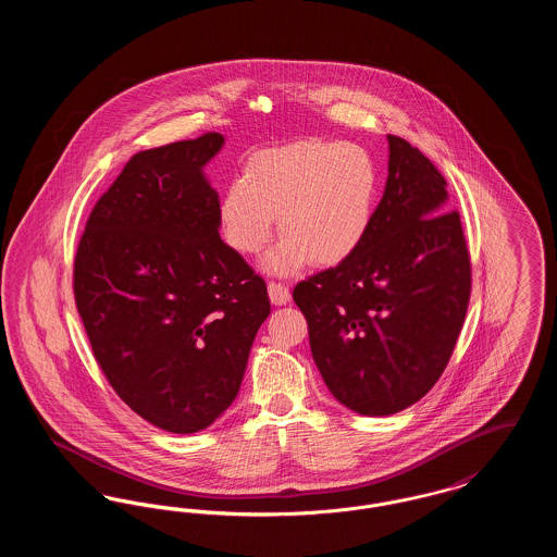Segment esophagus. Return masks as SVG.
<instances>
[{"mask_svg": "<svg viewBox=\"0 0 557 557\" xmlns=\"http://www.w3.org/2000/svg\"><path fill=\"white\" fill-rule=\"evenodd\" d=\"M267 290H269V298L273 305H286L290 300V290L282 282H269Z\"/></svg>", "mask_w": 557, "mask_h": 557, "instance_id": "1", "label": "esophagus"}]
</instances>
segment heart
Masks as SVG:
<instances>
[{
  "label": "heart",
  "mask_w": 557,
  "mask_h": 557,
  "mask_svg": "<svg viewBox=\"0 0 557 557\" xmlns=\"http://www.w3.org/2000/svg\"><path fill=\"white\" fill-rule=\"evenodd\" d=\"M377 196V169L357 144L294 141L252 154L244 180L225 187L219 219L227 244L257 255L273 236L282 242L267 255L273 271H292L311 257L319 265L341 263L370 232Z\"/></svg>",
  "instance_id": "b5f03b06"
}]
</instances>
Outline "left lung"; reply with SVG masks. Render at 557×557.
<instances>
[{
	"mask_svg": "<svg viewBox=\"0 0 557 557\" xmlns=\"http://www.w3.org/2000/svg\"><path fill=\"white\" fill-rule=\"evenodd\" d=\"M388 180L361 246L298 282L294 302L330 393L361 416H391L438 382L457 345L472 263L447 182L388 135Z\"/></svg>",
	"mask_w": 557,
	"mask_h": 557,
	"instance_id": "left-lung-1",
	"label": "left lung"
}]
</instances>
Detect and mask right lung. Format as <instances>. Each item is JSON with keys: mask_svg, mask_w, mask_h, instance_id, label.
Returning <instances> with one entry per match:
<instances>
[{"mask_svg": "<svg viewBox=\"0 0 557 557\" xmlns=\"http://www.w3.org/2000/svg\"><path fill=\"white\" fill-rule=\"evenodd\" d=\"M221 146L209 132L133 154L89 214L73 265L108 384L175 434L232 405L271 313L265 280L219 236V196L202 166Z\"/></svg>", "mask_w": 557, "mask_h": 557, "instance_id": "obj_1", "label": "right lung"}]
</instances>
